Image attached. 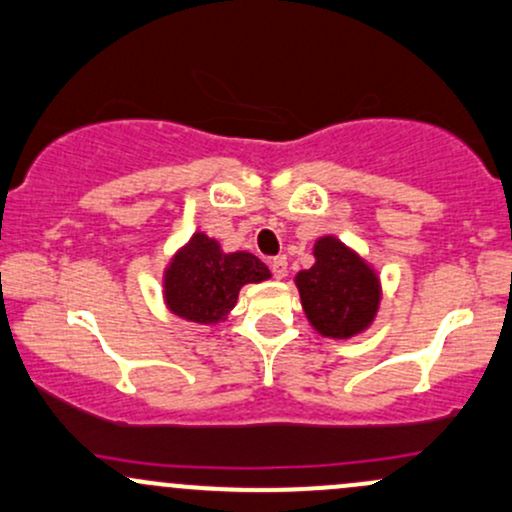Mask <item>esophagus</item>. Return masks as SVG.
Returning <instances> with one entry per match:
<instances>
[{
    "label": "esophagus",
    "instance_id": "esophagus-1",
    "mask_svg": "<svg viewBox=\"0 0 512 512\" xmlns=\"http://www.w3.org/2000/svg\"><path fill=\"white\" fill-rule=\"evenodd\" d=\"M269 267H272V274L276 279H284L286 272H289V260H286L284 255L274 257V260H269Z\"/></svg>",
    "mask_w": 512,
    "mask_h": 512
}]
</instances>
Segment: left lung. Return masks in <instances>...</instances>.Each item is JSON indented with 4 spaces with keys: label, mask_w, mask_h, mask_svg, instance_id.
<instances>
[{
    "label": "left lung",
    "mask_w": 512,
    "mask_h": 512,
    "mask_svg": "<svg viewBox=\"0 0 512 512\" xmlns=\"http://www.w3.org/2000/svg\"><path fill=\"white\" fill-rule=\"evenodd\" d=\"M315 264L296 274L310 325L322 337L349 339L366 332L380 305V279L358 252L339 238L315 240Z\"/></svg>",
    "instance_id": "1"
}]
</instances>
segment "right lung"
I'll return each instance as SVG.
<instances>
[{
	"mask_svg": "<svg viewBox=\"0 0 512 512\" xmlns=\"http://www.w3.org/2000/svg\"><path fill=\"white\" fill-rule=\"evenodd\" d=\"M269 276L267 264L250 252H223L219 240L195 233L166 267L163 298L182 320L216 325L236 308L245 284H260Z\"/></svg>",
	"mask_w": 512,
	"mask_h": 512,
	"instance_id": "obj_1",
	"label": "right lung"
}]
</instances>
